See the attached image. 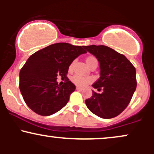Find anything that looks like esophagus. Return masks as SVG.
I'll return each mask as SVG.
<instances>
[{"instance_id":"34e87169","label":"esophagus","mask_w":154,"mask_h":154,"mask_svg":"<svg viewBox=\"0 0 154 154\" xmlns=\"http://www.w3.org/2000/svg\"><path fill=\"white\" fill-rule=\"evenodd\" d=\"M76 89H77V91H82L83 88L81 87H79V86H77V87H76Z\"/></svg>"}]
</instances>
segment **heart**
<instances>
[{"mask_svg":"<svg viewBox=\"0 0 154 154\" xmlns=\"http://www.w3.org/2000/svg\"><path fill=\"white\" fill-rule=\"evenodd\" d=\"M93 60H96V59L94 57V56H90L88 57L87 59H86V62L88 64L89 63H91V61H93ZM72 66H73V63H72L69 66V69H72ZM72 81L73 83H75V85L78 86H81V87H84V86L87 85L88 83L92 82V78L91 77H82V76H79L77 75H74L73 77H72Z\"/></svg>","mask_w":154,"mask_h":154,"instance_id":"heart-1","label":"heart"}]
</instances>
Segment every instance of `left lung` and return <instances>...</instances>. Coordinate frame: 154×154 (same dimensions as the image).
Instances as JSON below:
<instances>
[{"label": "left lung", "instance_id": "left-lung-1", "mask_svg": "<svg viewBox=\"0 0 154 154\" xmlns=\"http://www.w3.org/2000/svg\"><path fill=\"white\" fill-rule=\"evenodd\" d=\"M84 48L94 55L100 63V77L93 85L101 93L93 91L85 100L89 110L103 119L118 116L126 109L136 87L135 66L123 54L106 45H88Z\"/></svg>", "mask_w": 154, "mask_h": 154}]
</instances>
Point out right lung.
I'll return each instance as SVG.
<instances>
[{
    "instance_id": "add662e5",
    "label": "right lung",
    "mask_w": 154,
    "mask_h": 154,
    "mask_svg": "<svg viewBox=\"0 0 154 154\" xmlns=\"http://www.w3.org/2000/svg\"><path fill=\"white\" fill-rule=\"evenodd\" d=\"M84 46L66 43H54L31 55L19 72V90L26 105L36 114L49 116L61 110L75 91L67 77L69 67ZM64 78L62 86L56 79Z\"/></svg>"
}]
</instances>
